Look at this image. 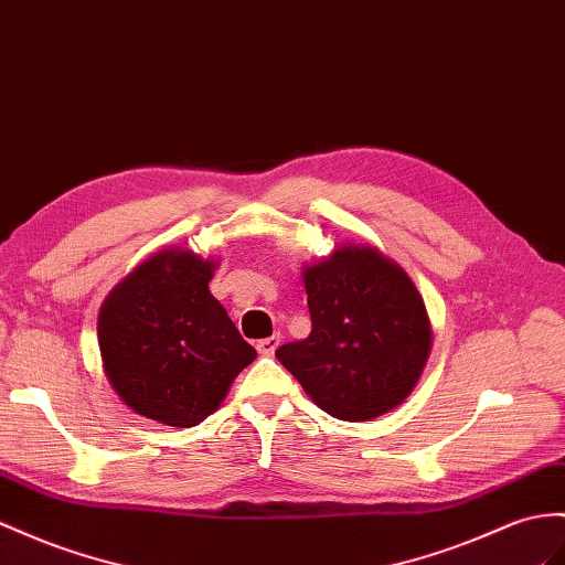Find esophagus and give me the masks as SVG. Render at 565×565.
Listing matches in <instances>:
<instances>
[{
    "label": "esophagus",
    "instance_id": "34e87169",
    "mask_svg": "<svg viewBox=\"0 0 565 565\" xmlns=\"http://www.w3.org/2000/svg\"><path fill=\"white\" fill-rule=\"evenodd\" d=\"M279 341H281V337H279V334H274V337H267V339H263V341H257V353L271 355L274 351L279 349Z\"/></svg>",
    "mask_w": 565,
    "mask_h": 565
}]
</instances>
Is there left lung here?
<instances>
[{
	"label": "left lung",
	"mask_w": 565,
	"mask_h": 565,
	"mask_svg": "<svg viewBox=\"0 0 565 565\" xmlns=\"http://www.w3.org/2000/svg\"><path fill=\"white\" fill-rule=\"evenodd\" d=\"M312 331L277 349L306 394L339 420L396 408L420 380L431 345L425 300L392 259L343 245L306 269Z\"/></svg>",
	"instance_id": "1"
}]
</instances>
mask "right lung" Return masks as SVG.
I'll list each match as a JSON object with an SVG mask.
<instances>
[{
    "instance_id": "obj_1",
    "label": "right lung",
    "mask_w": 565,
    "mask_h": 565,
    "mask_svg": "<svg viewBox=\"0 0 565 565\" xmlns=\"http://www.w3.org/2000/svg\"><path fill=\"white\" fill-rule=\"evenodd\" d=\"M212 269L188 250H162L128 274L99 310L107 380L142 417L195 427L257 355L210 294Z\"/></svg>"
}]
</instances>
